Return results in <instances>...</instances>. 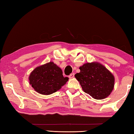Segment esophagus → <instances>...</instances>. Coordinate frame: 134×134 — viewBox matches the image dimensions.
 Here are the masks:
<instances>
[{
    "label": "esophagus",
    "instance_id": "34e87169",
    "mask_svg": "<svg viewBox=\"0 0 134 134\" xmlns=\"http://www.w3.org/2000/svg\"><path fill=\"white\" fill-rule=\"evenodd\" d=\"M74 77V73H71V74H70V75H69V77L70 78V79H72Z\"/></svg>",
    "mask_w": 134,
    "mask_h": 134
}]
</instances>
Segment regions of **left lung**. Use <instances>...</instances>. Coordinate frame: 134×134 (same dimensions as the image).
Instances as JSON below:
<instances>
[{"instance_id": "1", "label": "left lung", "mask_w": 134, "mask_h": 134, "mask_svg": "<svg viewBox=\"0 0 134 134\" xmlns=\"http://www.w3.org/2000/svg\"><path fill=\"white\" fill-rule=\"evenodd\" d=\"M80 72L75 74L83 91L96 99L108 97L114 87L112 74L97 63H86L79 68Z\"/></svg>"}]
</instances>
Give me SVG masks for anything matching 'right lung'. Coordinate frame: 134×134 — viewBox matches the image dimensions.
Listing matches in <instances>:
<instances>
[{"label":"right lung","instance_id":"add662e5","mask_svg":"<svg viewBox=\"0 0 134 134\" xmlns=\"http://www.w3.org/2000/svg\"><path fill=\"white\" fill-rule=\"evenodd\" d=\"M29 80L35 91L40 94L48 95L60 89L69 78L64 77L62 69L53 62H49L34 70Z\"/></svg>","mask_w":134,"mask_h":134}]
</instances>
